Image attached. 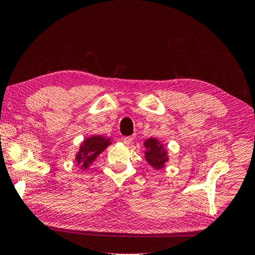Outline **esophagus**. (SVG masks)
<instances>
[{
	"label": "esophagus",
	"mask_w": 255,
	"mask_h": 255,
	"mask_svg": "<svg viewBox=\"0 0 255 255\" xmlns=\"http://www.w3.org/2000/svg\"><path fill=\"white\" fill-rule=\"evenodd\" d=\"M133 137L132 136H128V137H123V143L126 144V145H129V144H132V142H133Z\"/></svg>",
	"instance_id": "1"
}]
</instances>
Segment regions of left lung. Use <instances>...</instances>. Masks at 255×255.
<instances>
[{"instance_id": "obj_1", "label": "left lung", "mask_w": 255, "mask_h": 255, "mask_svg": "<svg viewBox=\"0 0 255 255\" xmlns=\"http://www.w3.org/2000/svg\"><path fill=\"white\" fill-rule=\"evenodd\" d=\"M144 146L146 147V161L156 170H160V169L165 168L166 163L169 160V157L167 148L163 146V144H161L157 138L150 137L145 140Z\"/></svg>"}]
</instances>
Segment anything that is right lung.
I'll return each mask as SVG.
<instances>
[{
  "label": "right lung",
  "mask_w": 255,
  "mask_h": 255,
  "mask_svg": "<svg viewBox=\"0 0 255 255\" xmlns=\"http://www.w3.org/2000/svg\"><path fill=\"white\" fill-rule=\"evenodd\" d=\"M109 145H111V139L103 135H93L85 138L75 155L76 165L80 166L83 170H87L89 166L96 160V158Z\"/></svg>",
  "instance_id": "obj_1"
}]
</instances>
